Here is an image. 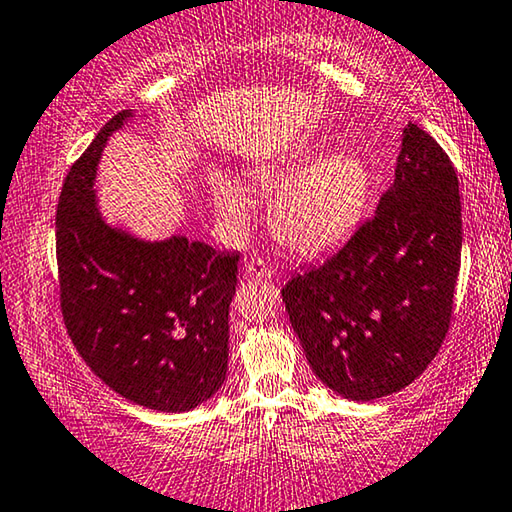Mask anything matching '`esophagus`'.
Listing matches in <instances>:
<instances>
[{"mask_svg":"<svg viewBox=\"0 0 512 512\" xmlns=\"http://www.w3.org/2000/svg\"><path fill=\"white\" fill-rule=\"evenodd\" d=\"M242 272H245V277L258 281H267L272 277V267L267 265L263 258H251V261H247L245 267H242Z\"/></svg>","mask_w":512,"mask_h":512,"instance_id":"obj_1","label":"esophagus"}]
</instances>
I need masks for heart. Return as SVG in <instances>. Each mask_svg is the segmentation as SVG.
Returning <instances> with one entry per match:
<instances>
[{
    "instance_id": "obj_1",
    "label": "heart",
    "mask_w": 512,
    "mask_h": 512,
    "mask_svg": "<svg viewBox=\"0 0 512 512\" xmlns=\"http://www.w3.org/2000/svg\"><path fill=\"white\" fill-rule=\"evenodd\" d=\"M322 154V141H300L249 171V183L258 192H279L270 206L274 240L304 258L327 254L350 238L373 194L366 160L348 151ZM210 196L217 215L233 229L251 222V203L238 180L215 174Z\"/></svg>"
}]
</instances>
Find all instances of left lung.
Returning <instances> with one entry per match:
<instances>
[{
  "label": "left lung",
  "mask_w": 512,
  "mask_h": 512,
  "mask_svg": "<svg viewBox=\"0 0 512 512\" xmlns=\"http://www.w3.org/2000/svg\"><path fill=\"white\" fill-rule=\"evenodd\" d=\"M460 251L458 174L442 146L407 123L375 217L281 290L318 380L357 403L412 384L448 332Z\"/></svg>",
  "instance_id": "left-lung-1"
}]
</instances>
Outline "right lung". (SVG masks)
<instances>
[{
  "label": "right lung",
  "mask_w": 512,
  "mask_h": 512,
  "mask_svg": "<svg viewBox=\"0 0 512 512\" xmlns=\"http://www.w3.org/2000/svg\"><path fill=\"white\" fill-rule=\"evenodd\" d=\"M137 112L102 128L64 180L57 208L61 309L86 366L146 410L190 412L229 371V309L238 254L183 233L137 238L102 215V151Z\"/></svg>",
  "instance_id": "obj_1"
}]
</instances>
